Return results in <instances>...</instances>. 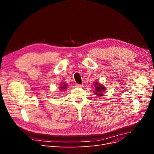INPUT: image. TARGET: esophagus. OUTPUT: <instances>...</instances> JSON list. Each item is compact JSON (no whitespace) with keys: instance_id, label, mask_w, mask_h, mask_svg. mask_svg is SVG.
<instances>
[{"instance_id":"esophagus-1","label":"esophagus","mask_w":154,"mask_h":154,"mask_svg":"<svg viewBox=\"0 0 154 154\" xmlns=\"http://www.w3.org/2000/svg\"><path fill=\"white\" fill-rule=\"evenodd\" d=\"M83 85L82 84H76V87L77 88H80V87H82Z\"/></svg>"}]
</instances>
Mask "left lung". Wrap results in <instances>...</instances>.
<instances>
[{"label": "left lung", "mask_w": 154, "mask_h": 154, "mask_svg": "<svg viewBox=\"0 0 154 154\" xmlns=\"http://www.w3.org/2000/svg\"><path fill=\"white\" fill-rule=\"evenodd\" d=\"M94 87H95V94L100 96H103V92L105 91V88L103 85L100 84L98 82L94 83Z\"/></svg>", "instance_id": "1"}]
</instances>
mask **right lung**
<instances>
[{"label": "right lung", "mask_w": 154, "mask_h": 154, "mask_svg": "<svg viewBox=\"0 0 154 154\" xmlns=\"http://www.w3.org/2000/svg\"><path fill=\"white\" fill-rule=\"evenodd\" d=\"M67 84H66V83H62V84H61V85H60V87H59L60 88V91L66 90V88H67Z\"/></svg>", "instance_id": "obj_1"}]
</instances>
